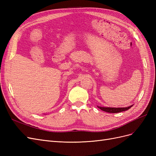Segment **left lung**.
Here are the masks:
<instances>
[{
	"mask_svg": "<svg viewBox=\"0 0 156 156\" xmlns=\"http://www.w3.org/2000/svg\"><path fill=\"white\" fill-rule=\"evenodd\" d=\"M133 106L130 105L127 107H120V108H116V107H100V106H98V107L99 108H100L101 110L107 112H110V113H118V112H120L122 111H125L129 109V108Z\"/></svg>",
	"mask_w": 156,
	"mask_h": 156,
	"instance_id": "8db88e82",
	"label": "left lung"
}]
</instances>
